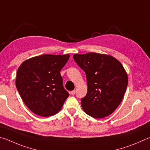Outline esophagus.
<instances>
[{
  "label": "esophagus",
  "instance_id": "34e87169",
  "mask_svg": "<svg viewBox=\"0 0 150 150\" xmlns=\"http://www.w3.org/2000/svg\"><path fill=\"white\" fill-rule=\"evenodd\" d=\"M70 94H71V95H74V94H75V91H71V92H70Z\"/></svg>",
  "mask_w": 150,
  "mask_h": 150
}]
</instances>
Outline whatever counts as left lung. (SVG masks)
<instances>
[{"label": "left lung", "instance_id": "left-lung-1", "mask_svg": "<svg viewBox=\"0 0 150 150\" xmlns=\"http://www.w3.org/2000/svg\"><path fill=\"white\" fill-rule=\"evenodd\" d=\"M73 57L86 73L88 91L81 99L83 110L94 118L110 115L120 104L128 85L123 66L106 54L90 52Z\"/></svg>", "mask_w": 150, "mask_h": 150}]
</instances>
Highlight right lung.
I'll return each instance as SVG.
<instances>
[{
  "label": "right lung",
  "instance_id": "1",
  "mask_svg": "<svg viewBox=\"0 0 150 150\" xmlns=\"http://www.w3.org/2000/svg\"><path fill=\"white\" fill-rule=\"evenodd\" d=\"M69 54H44L27 59L19 67L16 86L23 102L38 115L49 117L61 110L69 93L60 71Z\"/></svg>",
  "mask_w": 150,
  "mask_h": 150
}]
</instances>
